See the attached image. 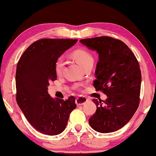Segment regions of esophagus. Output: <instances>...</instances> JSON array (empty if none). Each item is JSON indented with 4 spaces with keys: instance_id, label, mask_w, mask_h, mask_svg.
Returning a JSON list of instances; mask_svg holds the SVG:
<instances>
[{
    "instance_id": "1",
    "label": "esophagus",
    "mask_w": 156,
    "mask_h": 156,
    "mask_svg": "<svg viewBox=\"0 0 156 156\" xmlns=\"http://www.w3.org/2000/svg\"><path fill=\"white\" fill-rule=\"evenodd\" d=\"M88 101V98L85 96H79L76 99V104L77 106H81Z\"/></svg>"
}]
</instances>
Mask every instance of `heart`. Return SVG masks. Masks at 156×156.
<instances>
[{"instance_id":"obj_1","label":"heart","mask_w":156,"mask_h":156,"mask_svg":"<svg viewBox=\"0 0 156 156\" xmlns=\"http://www.w3.org/2000/svg\"><path fill=\"white\" fill-rule=\"evenodd\" d=\"M72 56L77 63L79 64L83 68L87 65L93 63V62H94V58H93L92 55L86 50H78L75 51L72 54ZM64 66V58L62 57H60V58H58V60H56V62H55V71H56V73L58 76L62 74Z\"/></svg>"}]
</instances>
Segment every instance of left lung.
I'll list each match as a JSON object with an SVG mask.
<instances>
[{
  "mask_svg": "<svg viewBox=\"0 0 156 156\" xmlns=\"http://www.w3.org/2000/svg\"><path fill=\"white\" fill-rule=\"evenodd\" d=\"M80 42L98 54L94 86L107 96L105 101L94 98L96 113L88 119L101 133L115 132L133 117L140 102L141 71L130 49L119 39L100 37Z\"/></svg>",
  "mask_w": 156,
  "mask_h": 156,
  "instance_id": "8db88e82",
  "label": "left lung"
}]
</instances>
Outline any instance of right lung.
<instances>
[{
    "instance_id": "add662e5",
    "label": "right lung",
    "mask_w": 156,
    "mask_h": 156,
    "mask_svg": "<svg viewBox=\"0 0 156 156\" xmlns=\"http://www.w3.org/2000/svg\"><path fill=\"white\" fill-rule=\"evenodd\" d=\"M77 42L76 39H42L34 42L19 59L16 73V101L25 117L37 131L57 135L66 129L70 114L76 108L74 96L53 98L50 81L57 79L55 62Z\"/></svg>"
}]
</instances>
